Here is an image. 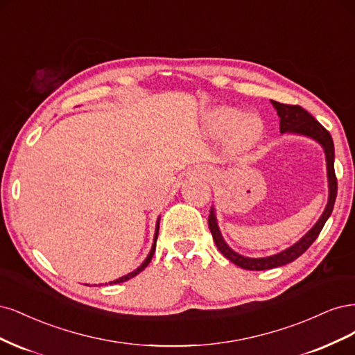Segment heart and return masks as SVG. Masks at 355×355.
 I'll use <instances>...</instances> for the list:
<instances>
[{
	"label": "heart",
	"instance_id": "obj_1",
	"mask_svg": "<svg viewBox=\"0 0 355 355\" xmlns=\"http://www.w3.org/2000/svg\"><path fill=\"white\" fill-rule=\"evenodd\" d=\"M209 130L214 135L223 137L232 131V144L236 148L252 147L262 135V122L257 116H245L234 107H220L209 116Z\"/></svg>",
	"mask_w": 355,
	"mask_h": 355
}]
</instances>
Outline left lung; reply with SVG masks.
Here are the masks:
<instances>
[{
    "mask_svg": "<svg viewBox=\"0 0 355 355\" xmlns=\"http://www.w3.org/2000/svg\"><path fill=\"white\" fill-rule=\"evenodd\" d=\"M274 109L277 110V115L280 118V132H289V134H300L304 137H310V139L315 140L320 146L323 147L324 155H326V165H327V181H329V200L326 208L320 216L318 221L314 224V227L308 232L302 239H300L298 242L292 245L291 248L282 250L280 254L266 257V258H248L240 255L225 243V240L223 239V234L220 232L218 223H216V215H215V208L212 207L209 211V230L212 233L214 242L216 248L220 249V252L227 258L230 259L233 264H236L240 268L245 270H255V271H262V270H270V268H276L289 264V262L295 261L298 257H301L305 250L313 245L317 236L322 232V228L324 227L327 218L330 216L331 211H334V205L336 200V193H338V181L335 175V147H334V140H331L330 132L323 127L322 123L314 119L313 115H310L305 109L301 106H292V105H283V103L279 101H271Z\"/></svg>",
    "mask_w": 355,
    "mask_h": 355,
    "instance_id": "8db88e82",
    "label": "left lung"
}]
</instances>
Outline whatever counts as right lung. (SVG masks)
I'll use <instances>...</instances> for the list:
<instances>
[{
    "instance_id": "add662e5",
    "label": "right lung",
    "mask_w": 355,
    "mask_h": 355,
    "mask_svg": "<svg viewBox=\"0 0 355 355\" xmlns=\"http://www.w3.org/2000/svg\"><path fill=\"white\" fill-rule=\"evenodd\" d=\"M157 233H159V218H157V223H156V232H155V239H153V245H152V249H150V252H148V255H147V258L144 259V262L143 264L137 268V270H134V271H131V272H128L127 276H122V277H119V279H116V280H113V282H109V284H116V283H122V282H127V280H130V279H132V277H135L137 274L139 272H141L147 266H148V262L152 261V258H153V254H155V249H156V240H157Z\"/></svg>"
}]
</instances>
